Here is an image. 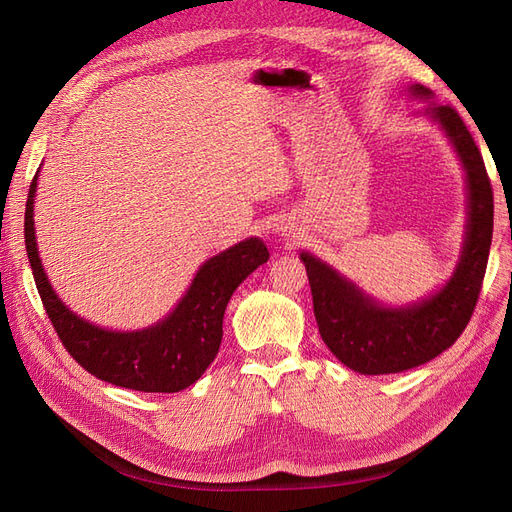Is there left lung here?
I'll return each mask as SVG.
<instances>
[{
	"mask_svg": "<svg viewBox=\"0 0 512 512\" xmlns=\"http://www.w3.org/2000/svg\"><path fill=\"white\" fill-rule=\"evenodd\" d=\"M412 96L431 98L423 85ZM453 143L468 179V226L459 265L436 294L408 307H382L322 260L303 252L322 342L346 367L367 376L399 374L436 359L468 327L478 301L493 235V190L483 156L453 106L425 111Z\"/></svg>",
	"mask_w": 512,
	"mask_h": 512,
	"instance_id": "obj_1",
	"label": "left lung"
}]
</instances>
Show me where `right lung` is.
Here are the masks:
<instances>
[{"instance_id": "1", "label": "right lung", "mask_w": 512, "mask_h": 512, "mask_svg": "<svg viewBox=\"0 0 512 512\" xmlns=\"http://www.w3.org/2000/svg\"><path fill=\"white\" fill-rule=\"evenodd\" d=\"M36 185L38 173L25 205L27 256L46 316L72 359L91 376L123 389L143 393L188 389L218 354L226 305L245 277L269 260L267 245L252 237L209 258L179 305L153 327L130 333L100 329L72 314L46 280L34 230Z\"/></svg>"}]
</instances>
